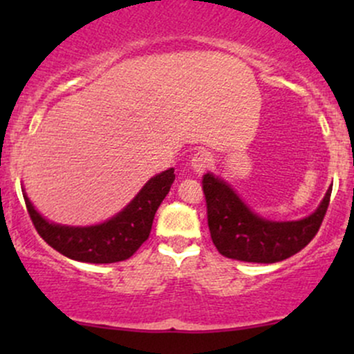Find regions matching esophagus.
<instances>
[{
  "label": "esophagus",
  "instance_id": "1",
  "mask_svg": "<svg viewBox=\"0 0 354 354\" xmlns=\"http://www.w3.org/2000/svg\"><path fill=\"white\" fill-rule=\"evenodd\" d=\"M209 165L211 154L208 151H205V149H200V151L194 153L193 158H191V168H193V171L196 173L198 176H201V174L208 169Z\"/></svg>",
  "mask_w": 354,
  "mask_h": 354
}]
</instances>
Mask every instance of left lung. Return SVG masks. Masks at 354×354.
Wrapping results in <instances>:
<instances>
[{
    "instance_id": "1",
    "label": "left lung",
    "mask_w": 354,
    "mask_h": 354,
    "mask_svg": "<svg viewBox=\"0 0 354 354\" xmlns=\"http://www.w3.org/2000/svg\"><path fill=\"white\" fill-rule=\"evenodd\" d=\"M333 185L318 208L301 219L274 221L253 211L228 181L203 176L211 239L223 256L248 263H278L301 251L318 233L330 205Z\"/></svg>"
}]
</instances>
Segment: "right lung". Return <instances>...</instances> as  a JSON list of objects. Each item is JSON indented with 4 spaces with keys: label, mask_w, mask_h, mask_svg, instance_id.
<instances>
[{
    "label": "right lung",
    "mask_w": 354,
    "mask_h": 354,
    "mask_svg": "<svg viewBox=\"0 0 354 354\" xmlns=\"http://www.w3.org/2000/svg\"><path fill=\"white\" fill-rule=\"evenodd\" d=\"M173 181L174 168L154 174L115 216L88 226L50 221L35 208L24 186L21 189L31 221L48 245L75 261L108 265L128 259L148 239L154 214L169 193Z\"/></svg>",
    "instance_id": "right-lung-1"
}]
</instances>
